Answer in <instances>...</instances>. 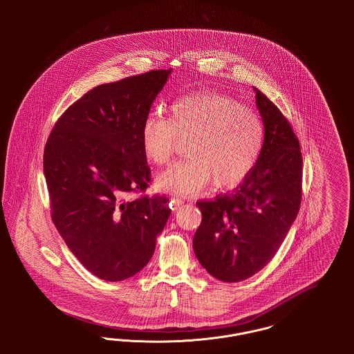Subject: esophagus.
<instances>
[{"instance_id": "obj_1", "label": "esophagus", "mask_w": 354, "mask_h": 354, "mask_svg": "<svg viewBox=\"0 0 354 354\" xmlns=\"http://www.w3.org/2000/svg\"><path fill=\"white\" fill-rule=\"evenodd\" d=\"M182 204H185V201L182 199V198H178V196H174V198H171V202H169V205H171V208L172 209H178Z\"/></svg>"}]
</instances>
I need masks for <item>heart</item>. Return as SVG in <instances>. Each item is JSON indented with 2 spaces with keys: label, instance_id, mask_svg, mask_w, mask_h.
<instances>
[{
  "label": "heart",
  "instance_id": "heart-1",
  "mask_svg": "<svg viewBox=\"0 0 354 354\" xmlns=\"http://www.w3.org/2000/svg\"><path fill=\"white\" fill-rule=\"evenodd\" d=\"M185 159L159 174L167 192L194 194L214 180L220 189L240 185L263 151L266 127L252 107L218 91L191 93L171 103L169 117L150 113L140 133L147 160L169 163L178 139H187Z\"/></svg>",
  "mask_w": 354,
  "mask_h": 354
}]
</instances>
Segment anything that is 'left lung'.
I'll use <instances>...</instances> for the list:
<instances>
[{"instance_id": "left-lung-1", "label": "left lung", "mask_w": 354, "mask_h": 354, "mask_svg": "<svg viewBox=\"0 0 354 354\" xmlns=\"http://www.w3.org/2000/svg\"><path fill=\"white\" fill-rule=\"evenodd\" d=\"M256 90L266 139L241 185L211 201H198L203 219L194 251L209 274L237 283L263 270L283 244L303 198L299 138L280 109Z\"/></svg>"}]
</instances>
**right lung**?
<instances>
[{
  "instance_id": "right-lung-1",
  "label": "right lung",
  "mask_w": 354,
  "mask_h": 354,
  "mask_svg": "<svg viewBox=\"0 0 354 354\" xmlns=\"http://www.w3.org/2000/svg\"><path fill=\"white\" fill-rule=\"evenodd\" d=\"M171 70L100 84L68 106L44 151L51 219L84 268L120 281L150 261L169 198L147 196L151 169L140 133ZM140 196L129 201L127 195Z\"/></svg>"
}]
</instances>
